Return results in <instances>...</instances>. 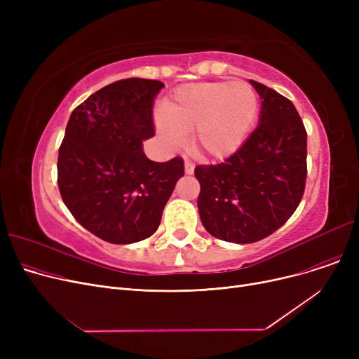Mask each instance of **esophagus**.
Returning a JSON list of instances; mask_svg holds the SVG:
<instances>
[{"mask_svg": "<svg viewBox=\"0 0 359 359\" xmlns=\"http://www.w3.org/2000/svg\"><path fill=\"white\" fill-rule=\"evenodd\" d=\"M195 172V165L191 163V161H184V173L186 175H194Z\"/></svg>", "mask_w": 359, "mask_h": 359, "instance_id": "obj_1", "label": "esophagus"}]
</instances>
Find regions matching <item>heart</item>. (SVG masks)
<instances>
[{"mask_svg":"<svg viewBox=\"0 0 359 359\" xmlns=\"http://www.w3.org/2000/svg\"><path fill=\"white\" fill-rule=\"evenodd\" d=\"M260 110L256 90L244 81L179 86L157 113L156 129L167 148H177L194 130L202 157L221 161L234 156L249 138Z\"/></svg>","mask_w":359,"mask_h":359,"instance_id":"heart-1","label":"heart"}]
</instances>
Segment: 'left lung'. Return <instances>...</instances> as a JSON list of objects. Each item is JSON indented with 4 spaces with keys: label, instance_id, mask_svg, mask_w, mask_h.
Instances as JSON below:
<instances>
[{
    "label": "left lung",
    "instance_id": "obj_1",
    "mask_svg": "<svg viewBox=\"0 0 359 359\" xmlns=\"http://www.w3.org/2000/svg\"><path fill=\"white\" fill-rule=\"evenodd\" d=\"M250 84L263 100L257 128L224 163L195 168L205 230L238 244L282 227L303 198L307 177V132L295 106L266 86Z\"/></svg>",
    "mask_w": 359,
    "mask_h": 359
}]
</instances>
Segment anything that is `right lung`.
<instances>
[{
    "label": "right lung",
    "instance_id": "1",
    "mask_svg": "<svg viewBox=\"0 0 359 359\" xmlns=\"http://www.w3.org/2000/svg\"><path fill=\"white\" fill-rule=\"evenodd\" d=\"M161 81L128 79L75 107L58 156L64 203L86 230L113 244L153 236L183 160L151 161L142 141L154 137L153 103Z\"/></svg>",
    "mask_w": 359,
    "mask_h": 359
}]
</instances>
